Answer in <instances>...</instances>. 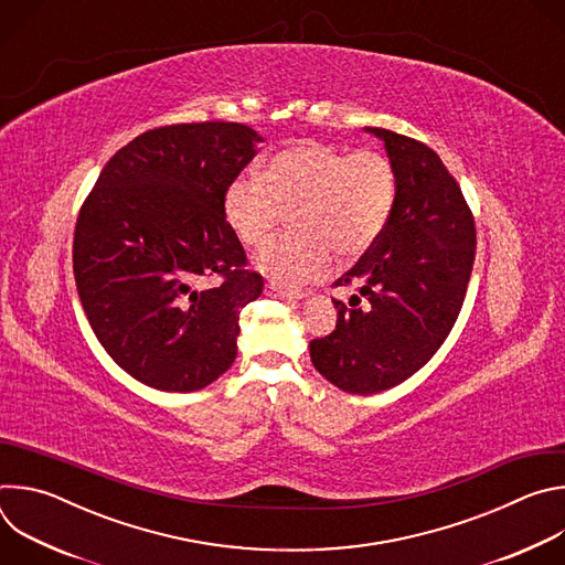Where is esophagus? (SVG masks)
I'll use <instances>...</instances> for the list:
<instances>
[{"label": "esophagus", "instance_id": "obj_1", "mask_svg": "<svg viewBox=\"0 0 565 565\" xmlns=\"http://www.w3.org/2000/svg\"><path fill=\"white\" fill-rule=\"evenodd\" d=\"M266 292L270 297H277V299H286V301H297V299H303L306 292L303 290H288V288H281L277 284H266Z\"/></svg>", "mask_w": 565, "mask_h": 565}]
</instances>
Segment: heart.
Returning a JSON list of instances; mask_svg holds the SVG:
<instances>
[{
  "label": "heart",
  "instance_id": "obj_1",
  "mask_svg": "<svg viewBox=\"0 0 565 565\" xmlns=\"http://www.w3.org/2000/svg\"><path fill=\"white\" fill-rule=\"evenodd\" d=\"M395 199L397 177L384 153L301 140L277 151L262 174L236 177L223 214L250 248L266 246L290 214L295 232L268 246L255 266L273 284L292 288L327 277L335 253H366L386 230Z\"/></svg>",
  "mask_w": 565,
  "mask_h": 565
}]
</instances>
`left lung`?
Segmentation results:
<instances>
[{
  "instance_id": "left-lung-1",
  "label": "left lung",
  "mask_w": 565,
  "mask_h": 565,
  "mask_svg": "<svg viewBox=\"0 0 565 565\" xmlns=\"http://www.w3.org/2000/svg\"><path fill=\"white\" fill-rule=\"evenodd\" d=\"M366 131L384 142L395 168L393 216L333 284L355 288L352 308L333 299L335 331L310 342L315 369L360 395L405 382L434 358L456 324L476 255L471 210L440 156L409 136Z\"/></svg>"
}]
</instances>
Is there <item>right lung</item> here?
Masks as SVG:
<instances>
[{"mask_svg":"<svg viewBox=\"0 0 565 565\" xmlns=\"http://www.w3.org/2000/svg\"><path fill=\"white\" fill-rule=\"evenodd\" d=\"M264 138L241 122L149 129L118 149L79 207L73 275L89 324L138 382L190 393L236 358L238 315L264 290L223 214ZM201 276H218L201 289Z\"/></svg>","mask_w":565,"mask_h":565,"instance_id":"obj_1","label":"right lung"}]
</instances>
